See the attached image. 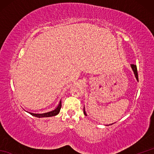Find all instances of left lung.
<instances>
[{
    "instance_id": "8db88e82",
    "label": "left lung",
    "mask_w": 154,
    "mask_h": 154,
    "mask_svg": "<svg viewBox=\"0 0 154 154\" xmlns=\"http://www.w3.org/2000/svg\"><path fill=\"white\" fill-rule=\"evenodd\" d=\"M130 65H131V67H132V70H133V71H134V75H135V77H136V78L137 81H138V71H137V67H136V65H134V64H131ZM83 110H84V114H85V115H87L85 111V108L83 109Z\"/></svg>"
}]
</instances>
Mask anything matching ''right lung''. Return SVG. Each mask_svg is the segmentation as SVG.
Listing matches in <instances>:
<instances>
[{
	"mask_svg": "<svg viewBox=\"0 0 154 154\" xmlns=\"http://www.w3.org/2000/svg\"><path fill=\"white\" fill-rule=\"evenodd\" d=\"M61 107V101L60 100V103H59L58 106L54 110L50 111V112H45V113H42V114H34V113H32V112H29L31 115L38 117V118H42V117H50V116H54L55 115H57L59 113H60V111Z\"/></svg>",
	"mask_w": 154,
	"mask_h": 154,
	"instance_id": "obj_1",
	"label": "right lung"
}]
</instances>
